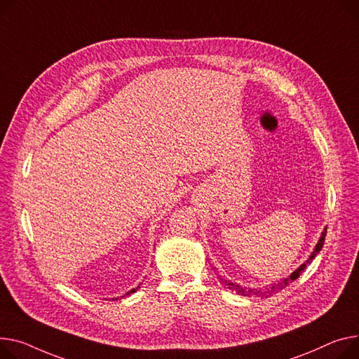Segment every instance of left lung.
<instances>
[{"mask_svg":"<svg viewBox=\"0 0 359 359\" xmlns=\"http://www.w3.org/2000/svg\"><path fill=\"white\" fill-rule=\"evenodd\" d=\"M325 236H326V228L323 229V232H322V235H320V238H319V241H318V244H316V247H315V250H313V252L309 255V258L303 262V264L300 266V267H297V270H294L289 277H285V278H281V280H278L277 283H273V284H270V285H267V287H257V289H252V287H245V285H241V284H236V283H232V281H229V280H226L225 277H222V276H219V274H217L218 276V278H219V281L225 285L226 289H229L231 292H235L236 294H241V296H247V297H251V296H257V297H269V296H273L274 293H277V292H280V290H283L285 285L287 284H290L292 281H294L296 278H299V276L303 273V270L306 269V266H309L310 262L313 261V258L318 255V252L322 250V247H323V243H325Z\"/></svg>","mask_w":359,"mask_h":359,"instance_id":"obj_1","label":"left lung"}]
</instances>
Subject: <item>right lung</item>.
<instances>
[{"instance_id": "right-lung-1", "label": "right lung", "mask_w": 359, "mask_h": 359, "mask_svg": "<svg viewBox=\"0 0 359 359\" xmlns=\"http://www.w3.org/2000/svg\"><path fill=\"white\" fill-rule=\"evenodd\" d=\"M138 289H140V284H138V285H137V287H135V289H133V290H130V292H127V293H126V294H124V296H121V297H114V299H112V300H121V299H124V297H127V296H130V294H133V293H135V292H137V290H138Z\"/></svg>"}]
</instances>
